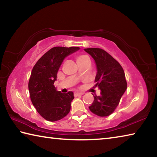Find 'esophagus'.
<instances>
[{"label": "esophagus", "mask_w": 157, "mask_h": 157, "mask_svg": "<svg viewBox=\"0 0 157 157\" xmlns=\"http://www.w3.org/2000/svg\"><path fill=\"white\" fill-rule=\"evenodd\" d=\"M84 95V93H82V92H75V94H74V95H75V96L76 97V96H79V95Z\"/></svg>", "instance_id": "34e87169"}]
</instances>
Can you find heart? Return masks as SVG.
<instances>
[{"label": "heart", "instance_id": "1", "mask_svg": "<svg viewBox=\"0 0 157 157\" xmlns=\"http://www.w3.org/2000/svg\"><path fill=\"white\" fill-rule=\"evenodd\" d=\"M87 59H89V57L86 56V55H81V56L78 57V60L77 61H78V62H82V61H84Z\"/></svg>", "mask_w": 157, "mask_h": 157}]
</instances>
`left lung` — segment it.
Wrapping results in <instances>:
<instances>
[{
    "label": "left lung",
    "mask_w": 157,
    "mask_h": 157,
    "mask_svg": "<svg viewBox=\"0 0 157 157\" xmlns=\"http://www.w3.org/2000/svg\"><path fill=\"white\" fill-rule=\"evenodd\" d=\"M96 65L95 86L100 89V95H94V100L89 107L92 113L99 116H108L118 105L127 89V82L122 66L105 50L98 48H84Z\"/></svg>",
    "instance_id": "8db88e82"
}]
</instances>
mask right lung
<instances>
[{"instance_id":"add662e5","label":"right lung","mask_w":157,"mask_h":157,"mask_svg":"<svg viewBox=\"0 0 157 157\" xmlns=\"http://www.w3.org/2000/svg\"><path fill=\"white\" fill-rule=\"evenodd\" d=\"M79 49V47H54L34 66L28 83L30 99L38 113L47 121L61 120L71 110L73 93L58 91L54 82L63 59Z\"/></svg>"}]
</instances>
